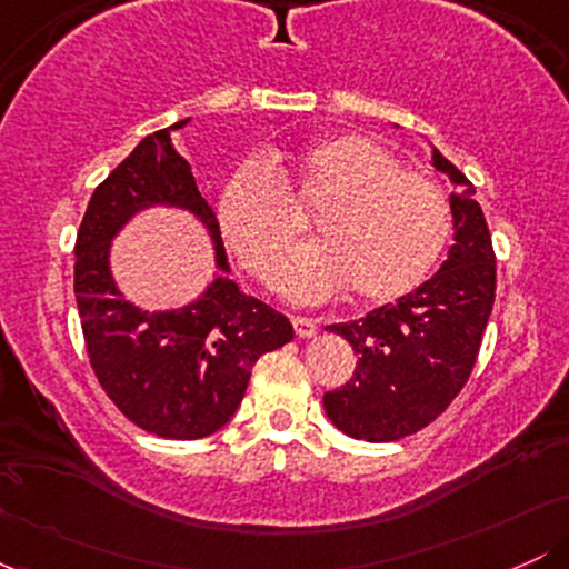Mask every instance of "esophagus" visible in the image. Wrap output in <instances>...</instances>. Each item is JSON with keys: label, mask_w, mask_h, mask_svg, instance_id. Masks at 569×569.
<instances>
[{"label": "esophagus", "mask_w": 569, "mask_h": 569, "mask_svg": "<svg viewBox=\"0 0 569 569\" xmlns=\"http://www.w3.org/2000/svg\"><path fill=\"white\" fill-rule=\"evenodd\" d=\"M291 323H293V331H297L299 339H310V337L318 335V326H316V321H312V318L293 316Z\"/></svg>", "instance_id": "34e87169"}]
</instances>
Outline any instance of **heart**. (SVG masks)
Segmentation results:
<instances>
[{"instance_id": "b5f03b06", "label": "heart", "mask_w": 569, "mask_h": 569, "mask_svg": "<svg viewBox=\"0 0 569 569\" xmlns=\"http://www.w3.org/2000/svg\"><path fill=\"white\" fill-rule=\"evenodd\" d=\"M302 217H316L318 243L293 251L278 276V289L302 302L345 286L361 302L403 297L439 262L452 230L443 189L363 136H339L286 162H240L219 189L221 238L262 283L276 278Z\"/></svg>"}]
</instances>
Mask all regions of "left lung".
Returning <instances> with one entry per match:
<instances>
[{
    "instance_id": "obj_1",
    "label": "left lung",
    "mask_w": 569,
    "mask_h": 569,
    "mask_svg": "<svg viewBox=\"0 0 569 569\" xmlns=\"http://www.w3.org/2000/svg\"><path fill=\"white\" fill-rule=\"evenodd\" d=\"M455 181V243L433 278L358 321L331 323L356 350V371L323 396L329 420L358 441H398L447 411L471 377L495 305V248L476 189L447 158Z\"/></svg>"
}]
</instances>
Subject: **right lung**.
Listing matches in <instances>:
<instances>
[{
  "label": "right lung",
  "instance_id": "obj_1",
  "mask_svg": "<svg viewBox=\"0 0 569 569\" xmlns=\"http://www.w3.org/2000/svg\"><path fill=\"white\" fill-rule=\"evenodd\" d=\"M184 122L147 136L96 187L74 243V293L90 367L109 401L147 433L194 441L230 420L253 363L291 342L293 326L221 276L198 302L168 312L139 310L117 291L109 243L136 211L158 202L192 211L227 270L217 217L171 143V130Z\"/></svg>",
  "mask_w": 569,
  "mask_h": 569
}]
</instances>
